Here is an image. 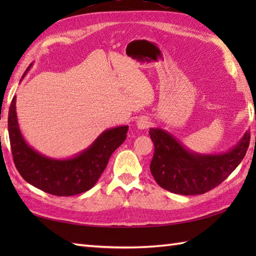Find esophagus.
Masks as SVG:
<instances>
[{
	"label": "esophagus",
	"instance_id": "esophagus-1",
	"mask_svg": "<svg viewBox=\"0 0 256 256\" xmlns=\"http://www.w3.org/2000/svg\"><path fill=\"white\" fill-rule=\"evenodd\" d=\"M136 125L140 130H146L150 125V122L148 116H140L138 118Z\"/></svg>",
	"mask_w": 256,
	"mask_h": 256
}]
</instances>
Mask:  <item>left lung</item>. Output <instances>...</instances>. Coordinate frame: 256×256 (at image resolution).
I'll use <instances>...</instances> for the list:
<instances>
[{
    "label": "left lung",
    "mask_w": 256,
    "mask_h": 256,
    "mask_svg": "<svg viewBox=\"0 0 256 256\" xmlns=\"http://www.w3.org/2000/svg\"><path fill=\"white\" fill-rule=\"evenodd\" d=\"M256 118V116H255ZM155 150L150 170L162 188L177 194H202L218 186L242 162L250 131L226 152L201 154L187 148L166 130L150 128Z\"/></svg>",
    "instance_id": "1"
}]
</instances>
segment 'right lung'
<instances>
[{
	"label": "right lung",
	"instance_id": "add662e5",
	"mask_svg": "<svg viewBox=\"0 0 256 256\" xmlns=\"http://www.w3.org/2000/svg\"><path fill=\"white\" fill-rule=\"evenodd\" d=\"M8 125L14 164L20 176L32 186L60 197L88 192L94 187L106 170L113 152L126 138L128 130V125L108 128L79 154L69 158H52L27 144L18 121L16 96L10 102Z\"/></svg>",
	"mask_w": 256,
	"mask_h": 256
}]
</instances>
